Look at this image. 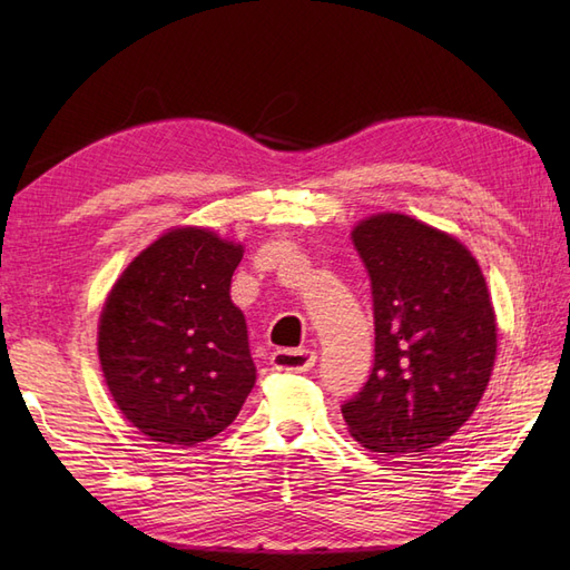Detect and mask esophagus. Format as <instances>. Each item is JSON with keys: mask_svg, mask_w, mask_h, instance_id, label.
<instances>
[{"mask_svg": "<svg viewBox=\"0 0 570 570\" xmlns=\"http://www.w3.org/2000/svg\"><path fill=\"white\" fill-rule=\"evenodd\" d=\"M271 364L275 371L283 373H306L316 364V354L308 350H278L273 352Z\"/></svg>", "mask_w": 570, "mask_h": 570, "instance_id": "obj_1", "label": "esophagus"}]
</instances>
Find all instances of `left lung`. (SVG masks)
<instances>
[{"instance_id": "obj_1", "label": "left lung", "mask_w": 570, "mask_h": 570, "mask_svg": "<svg viewBox=\"0 0 570 570\" xmlns=\"http://www.w3.org/2000/svg\"><path fill=\"white\" fill-rule=\"evenodd\" d=\"M371 278L375 358L342 416L371 452L413 456L450 440L485 392L497 321L473 254L404 214L352 230Z\"/></svg>"}]
</instances>
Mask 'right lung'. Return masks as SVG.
Instances as JSON below:
<instances>
[{
	"instance_id": "right-lung-1",
	"label": "right lung",
	"mask_w": 570,
	"mask_h": 570,
	"mask_svg": "<svg viewBox=\"0 0 570 570\" xmlns=\"http://www.w3.org/2000/svg\"><path fill=\"white\" fill-rule=\"evenodd\" d=\"M243 245L206 228L161 235L120 273L99 316V364L120 413L154 442L212 440L256 383L230 299Z\"/></svg>"
}]
</instances>
